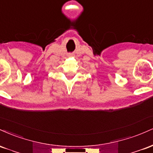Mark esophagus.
Listing matches in <instances>:
<instances>
[{
	"mask_svg": "<svg viewBox=\"0 0 153 153\" xmlns=\"http://www.w3.org/2000/svg\"><path fill=\"white\" fill-rule=\"evenodd\" d=\"M73 54H69V57H73Z\"/></svg>",
	"mask_w": 153,
	"mask_h": 153,
	"instance_id": "obj_1",
	"label": "esophagus"
}]
</instances>
